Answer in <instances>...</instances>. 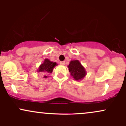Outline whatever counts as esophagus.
I'll use <instances>...</instances> for the list:
<instances>
[{
	"label": "esophagus",
	"mask_w": 126,
	"mask_h": 126,
	"mask_svg": "<svg viewBox=\"0 0 126 126\" xmlns=\"http://www.w3.org/2000/svg\"><path fill=\"white\" fill-rule=\"evenodd\" d=\"M60 64L61 65H64L65 64V62L63 61V62H60Z\"/></svg>",
	"instance_id": "1"
}]
</instances>
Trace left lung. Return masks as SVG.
Returning a JSON list of instances; mask_svg holds the SVG:
<instances>
[{
	"mask_svg": "<svg viewBox=\"0 0 126 126\" xmlns=\"http://www.w3.org/2000/svg\"><path fill=\"white\" fill-rule=\"evenodd\" d=\"M70 75L75 80H81L86 75V71L78 60H71L67 66Z\"/></svg>",
	"mask_w": 126,
	"mask_h": 126,
	"instance_id": "1",
	"label": "left lung"
}]
</instances>
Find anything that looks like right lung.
Here are the masks:
<instances>
[{
    "label": "right lung",
    "mask_w": 126,
    "mask_h": 126,
    "mask_svg": "<svg viewBox=\"0 0 126 126\" xmlns=\"http://www.w3.org/2000/svg\"><path fill=\"white\" fill-rule=\"evenodd\" d=\"M57 64L56 62H51L48 59H44V62L40 65L39 67L37 69V72H40L42 75H44L43 78H48V75L52 73L53 69L55 66H57Z\"/></svg>",
    "instance_id": "obj_1"
}]
</instances>
